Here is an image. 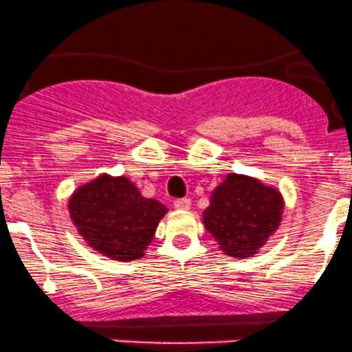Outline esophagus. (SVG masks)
Wrapping results in <instances>:
<instances>
[{"label":"esophagus","mask_w":352,"mask_h":352,"mask_svg":"<svg viewBox=\"0 0 352 352\" xmlns=\"http://www.w3.org/2000/svg\"><path fill=\"white\" fill-rule=\"evenodd\" d=\"M175 208H176V210H190V208H191V201H190V199H186V198L176 199V201H175Z\"/></svg>","instance_id":"obj_1"}]
</instances>
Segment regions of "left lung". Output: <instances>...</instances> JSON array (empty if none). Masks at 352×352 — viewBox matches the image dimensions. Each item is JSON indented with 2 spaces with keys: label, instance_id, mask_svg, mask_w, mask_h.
I'll return each mask as SVG.
<instances>
[{
  "label": "left lung",
  "instance_id": "obj_1",
  "mask_svg": "<svg viewBox=\"0 0 352 352\" xmlns=\"http://www.w3.org/2000/svg\"><path fill=\"white\" fill-rule=\"evenodd\" d=\"M283 208L280 190L255 176L228 173L211 192L203 225L225 255L241 260L256 255L274 236Z\"/></svg>",
  "mask_w": 352,
  "mask_h": 352
}]
</instances>
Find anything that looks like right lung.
Segmentation results:
<instances>
[{"instance_id":"1","label":"right lung","mask_w":352,"mask_h":352,"mask_svg":"<svg viewBox=\"0 0 352 352\" xmlns=\"http://www.w3.org/2000/svg\"><path fill=\"white\" fill-rule=\"evenodd\" d=\"M70 220L87 247L117 262L144 256L168 208L126 176L102 173L69 198Z\"/></svg>"}]
</instances>
